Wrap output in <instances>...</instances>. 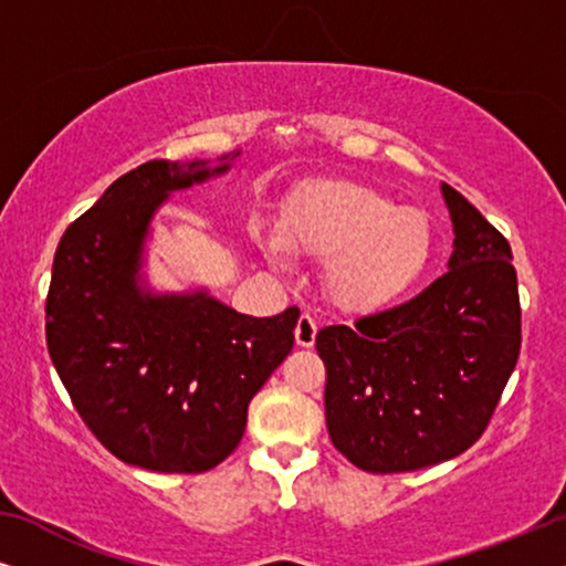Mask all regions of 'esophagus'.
<instances>
[{"label":"esophagus","mask_w":566,"mask_h":566,"mask_svg":"<svg viewBox=\"0 0 566 566\" xmlns=\"http://www.w3.org/2000/svg\"><path fill=\"white\" fill-rule=\"evenodd\" d=\"M293 335H296V345L312 347L314 339H316V322H314V316L301 314L298 322H296V332H293Z\"/></svg>","instance_id":"esophagus-1"}]
</instances>
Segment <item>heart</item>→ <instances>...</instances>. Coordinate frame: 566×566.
<instances>
[{"label":"heart","instance_id":"obj_1","mask_svg":"<svg viewBox=\"0 0 566 566\" xmlns=\"http://www.w3.org/2000/svg\"><path fill=\"white\" fill-rule=\"evenodd\" d=\"M260 247L277 268L293 250L329 258L324 283L332 301L370 312L405 296L432 260V227L417 208H399L368 185L327 180L291 200L283 227L260 234Z\"/></svg>","mask_w":566,"mask_h":566}]
</instances>
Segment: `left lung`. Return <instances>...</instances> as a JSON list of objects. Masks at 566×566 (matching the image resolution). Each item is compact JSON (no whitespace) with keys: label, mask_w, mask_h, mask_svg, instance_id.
Here are the masks:
<instances>
[{"label":"left lung","mask_w":566,"mask_h":566,"mask_svg":"<svg viewBox=\"0 0 566 566\" xmlns=\"http://www.w3.org/2000/svg\"><path fill=\"white\" fill-rule=\"evenodd\" d=\"M448 273L420 296L316 335L332 443L374 474L417 471L482 438L521 355L507 239L451 185Z\"/></svg>","instance_id":"obj_1"}]
</instances>
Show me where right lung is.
Returning a JSON list of instances; mask_svg holds the SVG:
<instances>
[{
  "mask_svg": "<svg viewBox=\"0 0 566 566\" xmlns=\"http://www.w3.org/2000/svg\"><path fill=\"white\" fill-rule=\"evenodd\" d=\"M239 157L154 159L118 177L64 231L45 298V343L76 412L113 455L200 474L234 453L247 407L293 347L298 308L247 316L206 291L154 293L144 244L169 192Z\"/></svg>",
  "mask_w": 566,
  "mask_h": 566,
  "instance_id": "right-lung-1",
  "label": "right lung"
}]
</instances>
